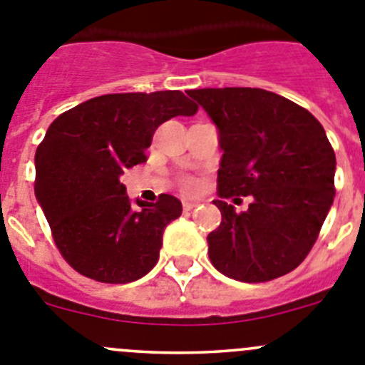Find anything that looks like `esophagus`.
<instances>
[{"instance_id": "obj_1", "label": "esophagus", "mask_w": 365, "mask_h": 365, "mask_svg": "<svg viewBox=\"0 0 365 365\" xmlns=\"http://www.w3.org/2000/svg\"><path fill=\"white\" fill-rule=\"evenodd\" d=\"M197 205L200 203H196V201H183V210L185 212H190V210H194V208L197 207Z\"/></svg>"}]
</instances>
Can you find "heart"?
I'll return each mask as SVG.
<instances>
[{
  "label": "heart",
  "mask_w": 365,
  "mask_h": 365,
  "mask_svg": "<svg viewBox=\"0 0 365 365\" xmlns=\"http://www.w3.org/2000/svg\"><path fill=\"white\" fill-rule=\"evenodd\" d=\"M189 185H192V183H189Z\"/></svg>",
  "instance_id": "obj_1"
}]
</instances>
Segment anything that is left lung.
I'll return each instance as SVG.
<instances>
[{
	"mask_svg": "<svg viewBox=\"0 0 365 365\" xmlns=\"http://www.w3.org/2000/svg\"><path fill=\"white\" fill-rule=\"evenodd\" d=\"M190 98L217 128L219 196H251L247 210L214 200L221 225L208 257L225 277L269 282L298 267L334 205L335 153L321 123L264 88H194Z\"/></svg>",
	"mask_w": 365,
	"mask_h": 365,
	"instance_id": "obj_1",
	"label": "left lung"
}]
</instances>
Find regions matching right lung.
<instances>
[{
    "instance_id": "add662e5",
    "label": "right lung",
    "mask_w": 365,
    "mask_h": 365,
    "mask_svg": "<svg viewBox=\"0 0 365 365\" xmlns=\"http://www.w3.org/2000/svg\"><path fill=\"white\" fill-rule=\"evenodd\" d=\"M197 105L180 91L105 94L76 105L49 125L35 153V197L62 257L103 284L143 278L160 257L165 226L182 203L126 196L121 176L146 162L158 126L194 115Z\"/></svg>"
}]
</instances>
